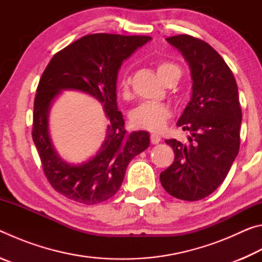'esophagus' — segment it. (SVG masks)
<instances>
[{"mask_svg":"<svg viewBox=\"0 0 262 262\" xmlns=\"http://www.w3.org/2000/svg\"><path fill=\"white\" fill-rule=\"evenodd\" d=\"M161 136H159L158 134H151L150 135V141H151V143L152 144H157V143H159V142H161Z\"/></svg>","mask_w":262,"mask_h":262,"instance_id":"obj_1","label":"esophagus"}]
</instances>
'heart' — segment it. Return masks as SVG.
<instances>
[{
    "mask_svg": "<svg viewBox=\"0 0 262 262\" xmlns=\"http://www.w3.org/2000/svg\"><path fill=\"white\" fill-rule=\"evenodd\" d=\"M157 74L159 78L166 76L168 74H177L180 77V68L171 62H159L157 64ZM121 95L127 98L130 92V78L123 74L120 79ZM171 115V111L166 105L161 103L145 101L140 104L132 111L130 119L136 127L144 128L149 130H161Z\"/></svg>",
    "mask_w": 262,
    "mask_h": 262,
    "instance_id": "heart-1",
    "label": "heart"
}]
</instances>
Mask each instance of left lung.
<instances>
[{"label": "left lung", "mask_w": 262, "mask_h": 262, "mask_svg": "<svg viewBox=\"0 0 262 262\" xmlns=\"http://www.w3.org/2000/svg\"><path fill=\"white\" fill-rule=\"evenodd\" d=\"M187 61L192 96L177 126L188 130V144L165 142L174 161L159 179L166 192L185 201L210 195L228 176L241 144L242 108L231 69L209 43L187 34L166 38Z\"/></svg>", "instance_id": "8db88e82"}]
</instances>
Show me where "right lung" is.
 <instances>
[{"instance_id": "1", "label": "right lung", "mask_w": 262, "mask_h": 262, "mask_svg": "<svg viewBox=\"0 0 262 262\" xmlns=\"http://www.w3.org/2000/svg\"><path fill=\"white\" fill-rule=\"evenodd\" d=\"M150 40L147 35L88 34L56 53L43 72L34 98L32 139L52 187L70 200L84 205L108 200L120 188L129 162L149 147L148 132L125 129L118 111L117 79L122 62ZM66 90L94 96L109 120L101 149L81 164L57 154L48 128L51 105Z\"/></svg>"}]
</instances>
